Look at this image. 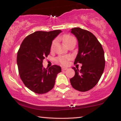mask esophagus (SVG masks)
Wrapping results in <instances>:
<instances>
[{
  "instance_id": "obj_1",
  "label": "esophagus",
  "mask_w": 121,
  "mask_h": 121,
  "mask_svg": "<svg viewBox=\"0 0 121 121\" xmlns=\"http://www.w3.org/2000/svg\"><path fill=\"white\" fill-rule=\"evenodd\" d=\"M68 69L67 68H65V67H62V71H65V70H66L67 69Z\"/></svg>"
}]
</instances>
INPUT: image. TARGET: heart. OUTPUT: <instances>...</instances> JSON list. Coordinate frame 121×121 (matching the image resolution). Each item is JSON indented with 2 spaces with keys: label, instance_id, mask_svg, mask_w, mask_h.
<instances>
[{
  "label": "heart",
  "instance_id": "heart-1",
  "mask_svg": "<svg viewBox=\"0 0 121 121\" xmlns=\"http://www.w3.org/2000/svg\"><path fill=\"white\" fill-rule=\"evenodd\" d=\"M63 42L65 44V45L68 46L69 45L71 44L75 43L76 44V40L75 38L74 37L71 35H65L63 37ZM57 40L54 39L53 41L51 44V50L53 51L54 49L55 46L56 44ZM71 59V56L69 55H67V56H59L57 58V61H58L59 63H60L61 64L63 65H67L68 63V61L70 60Z\"/></svg>",
  "mask_w": 121,
  "mask_h": 121
}]
</instances>
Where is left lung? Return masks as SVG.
I'll use <instances>...</instances> for the list:
<instances>
[{"instance_id": "obj_1", "label": "left lung", "mask_w": 121, "mask_h": 121, "mask_svg": "<svg viewBox=\"0 0 121 121\" xmlns=\"http://www.w3.org/2000/svg\"><path fill=\"white\" fill-rule=\"evenodd\" d=\"M71 32L78 42V52L74 63H82L81 69L73 67L75 74L70 79L75 90L85 92L95 86L104 72L105 66L104 51L101 44L94 35L80 28L71 29Z\"/></svg>"}]
</instances>
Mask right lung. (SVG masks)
<instances>
[{"mask_svg":"<svg viewBox=\"0 0 121 121\" xmlns=\"http://www.w3.org/2000/svg\"><path fill=\"white\" fill-rule=\"evenodd\" d=\"M60 30L36 31L24 39L17 52V64L20 78L24 84L35 93L44 94L54 87L60 66L53 65L45 68L43 61L50 53L52 40Z\"/></svg>","mask_w":121,"mask_h":121,"instance_id":"right-lung-1","label":"right lung"}]
</instances>
